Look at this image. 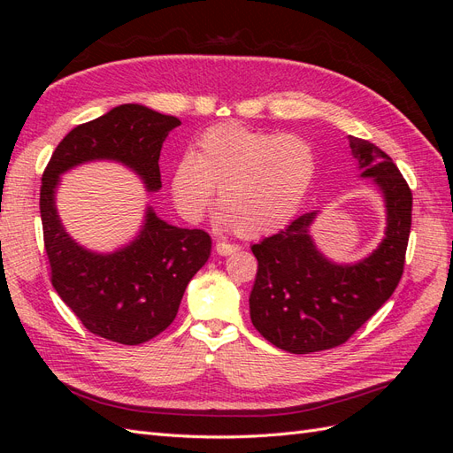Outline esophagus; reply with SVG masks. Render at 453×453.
Instances as JSON below:
<instances>
[{"label": "esophagus", "mask_w": 453, "mask_h": 453, "mask_svg": "<svg viewBox=\"0 0 453 453\" xmlns=\"http://www.w3.org/2000/svg\"><path fill=\"white\" fill-rule=\"evenodd\" d=\"M215 251H217V255L226 257V255H232V253L240 251V248H238V245H232V243H226V242H217Z\"/></svg>", "instance_id": "esophagus-1"}]
</instances>
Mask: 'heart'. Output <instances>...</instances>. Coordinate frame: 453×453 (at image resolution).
I'll return each instance as SVG.
<instances>
[{
	"label": "heart",
	"mask_w": 453,
	"mask_h": 453,
	"mask_svg": "<svg viewBox=\"0 0 453 453\" xmlns=\"http://www.w3.org/2000/svg\"><path fill=\"white\" fill-rule=\"evenodd\" d=\"M318 173L315 150L295 134H273L228 122L200 135L172 172V195L187 221L210 208L217 190L219 225L258 238L281 228L300 210Z\"/></svg>",
	"instance_id": "heart-1"
}]
</instances>
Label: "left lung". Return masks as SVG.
<instances>
[{
	"label": "left lung",
	"instance_id": "left-lung-1",
	"mask_svg": "<svg viewBox=\"0 0 453 453\" xmlns=\"http://www.w3.org/2000/svg\"><path fill=\"white\" fill-rule=\"evenodd\" d=\"M363 180H372L386 208L378 248L355 263L328 258L311 238L318 211L251 245L258 260L250 295L257 331L289 353L336 348L383 306L401 281L412 225V190L380 147L349 135Z\"/></svg>",
	"mask_w": 453,
	"mask_h": 453
}]
</instances>
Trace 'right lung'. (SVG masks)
<instances>
[{
	"label": "right lung",
	"mask_w": 453,
	"mask_h": 453,
	"mask_svg": "<svg viewBox=\"0 0 453 453\" xmlns=\"http://www.w3.org/2000/svg\"><path fill=\"white\" fill-rule=\"evenodd\" d=\"M181 125L140 104H122L73 128L54 149L41 185L39 210L52 287L88 331L125 346H138L168 328L195 273L208 263L211 238L180 228L147 205L140 232L119 250L100 253L75 242L57 208L60 177L88 162H117L158 193L160 149Z\"/></svg>",
	"instance_id": "obj_1"
}]
</instances>
